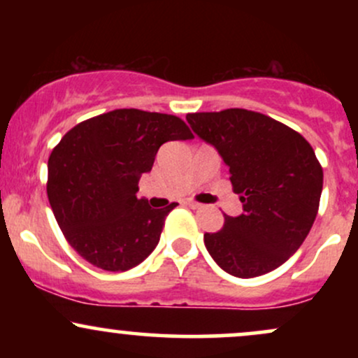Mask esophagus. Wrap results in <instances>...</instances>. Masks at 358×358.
Here are the masks:
<instances>
[{"label": "esophagus", "instance_id": "obj_1", "mask_svg": "<svg viewBox=\"0 0 358 358\" xmlns=\"http://www.w3.org/2000/svg\"><path fill=\"white\" fill-rule=\"evenodd\" d=\"M185 205H188L190 208H200V207H202V205H200L199 202H193V200H190V199L185 200Z\"/></svg>", "mask_w": 358, "mask_h": 358}]
</instances>
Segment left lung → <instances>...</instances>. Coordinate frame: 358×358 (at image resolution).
<instances>
[{"label":"left lung","mask_w":358,"mask_h":358,"mask_svg":"<svg viewBox=\"0 0 358 358\" xmlns=\"http://www.w3.org/2000/svg\"><path fill=\"white\" fill-rule=\"evenodd\" d=\"M192 129L217 148L244 212L205 232L208 254L237 278L279 268L306 239L320 207L323 168L298 131L248 109L187 114Z\"/></svg>","instance_id":"left-lung-1"}]
</instances>
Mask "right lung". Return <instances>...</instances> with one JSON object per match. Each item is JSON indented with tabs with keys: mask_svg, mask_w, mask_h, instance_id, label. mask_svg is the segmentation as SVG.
Here are the masks:
<instances>
[{
	"mask_svg": "<svg viewBox=\"0 0 358 358\" xmlns=\"http://www.w3.org/2000/svg\"><path fill=\"white\" fill-rule=\"evenodd\" d=\"M193 134L180 117L114 109L73 126L48 158V202L73 250L96 268L127 271L153 252L166 215L138 199L159 146Z\"/></svg>",
	"mask_w": 358,
	"mask_h": 358,
	"instance_id": "1",
	"label": "right lung"
}]
</instances>
